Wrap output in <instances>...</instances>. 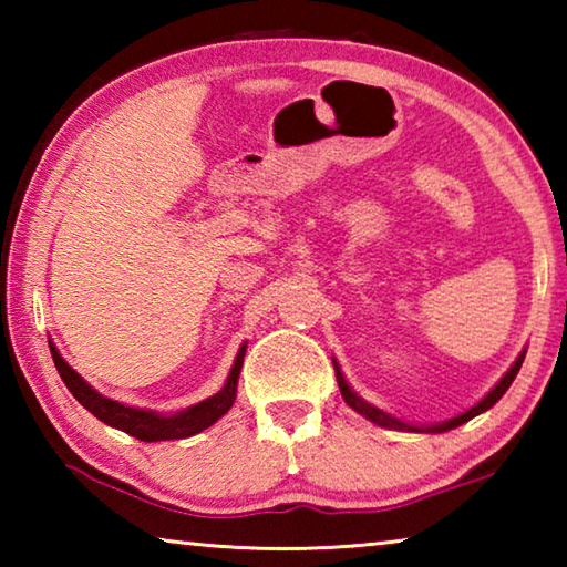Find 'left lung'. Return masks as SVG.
Wrapping results in <instances>:
<instances>
[{
	"label": "left lung",
	"instance_id": "obj_1",
	"mask_svg": "<svg viewBox=\"0 0 567 567\" xmlns=\"http://www.w3.org/2000/svg\"><path fill=\"white\" fill-rule=\"evenodd\" d=\"M523 360H525V352L520 354V358L515 360L513 368L505 372V378H503L501 382H497V385H495L491 392H487V395H485L483 400H480L475 408H470L467 412H463V415H457V417H453V420L440 422V425H430V427H415V425H408V422H400V420H395V417L385 415V412H382V410L368 405V402L360 400V398L354 395V392L348 388V382H344V378H342V372H340L338 364H334V375H338V385H340V392H342V400L348 402V405H350L352 410H358L360 415H364L368 420L375 422V425H380V427H395V430H415V433H445V430H453V427H457V425H463V422L473 420L475 415H480V412L491 410V408L495 405V402L505 395V390L513 385V380H515V375H517V370H520Z\"/></svg>",
	"mask_w": 567,
	"mask_h": 567
}]
</instances>
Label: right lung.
Returning <instances> with one entry per match:
<instances>
[{
    "label": "right lung",
    "instance_id": "right-lung-1",
    "mask_svg": "<svg viewBox=\"0 0 567 567\" xmlns=\"http://www.w3.org/2000/svg\"><path fill=\"white\" fill-rule=\"evenodd\" d=\"M50 350H52V360L56 364V372H60V378L64 380V385L72 392L74 400L80 402L82 408H87L94 417L102 420L104 425L117 427L122 433L142 440V443H157V440H179V437L197 435L223 417L235 402L237 378H239V370H243V358H245V344H243L237 352L233 370H229L227 385L219 390L217 395H213L205 402H197L195 408L182 410L177 415L162 417L157 412L127 408L122 405V402L102 398L97 390H92L87 382L76 375L70 364L60 358V352H56L54 344H50Z\"/></svg>",
    "mask_w": 567,
    "mask_h": 567
}]
</instances>
